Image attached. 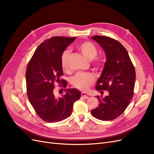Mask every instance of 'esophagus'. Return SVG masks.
<instances>
[{
	"instance_id": "34e87169",
	"label": "esophagus",
	"mask_w": 154,
	"mask_h": 154,
	"mask_svg": "<svg viewBox=\"0 0 154 154\" xmlns=\"http://www.w3.org/2000/svg\"><path fill=\"white\" fill-rule=\"evenodd\" d=\"M82 96L83 97V98H85V99H87L88 98V96L85 94V93H84V92H82Z\"/></svg>"
}]
</instances>
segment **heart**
Returning <instances> with one entry per match:
<instances>
[{
  "instance_id": "obj_1",
  "label": "heart",
  "mask_w": 154,
  "mask_h": 154,
  "mask_svg": "<svg viewBox=\"0 0 154 154\" xmlns=\"http://www.w3.org/2000/svg\"><path fill=\"white\" fill-rule=\"evenodd\" d=\"M77 48L88 60H92L95 58L97 54V50L95 45L90 42H83L79 44ZM70 54L71 53L69 50H66L63 51L62 54L61 64L63 69H66L67 67V62ZM100 62L99 59L96 60V63L97 64H100ZM94 80V78L92 74L89 73L79 72L72 78L71 84L78 89L86 91Z\"/></svg>"
}]
</instances>
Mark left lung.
<instances>
[{"mask_svg": "<svg viewBox=\"0 0 154 154\" xmlns=\"http://www.w3.org/2000/svg\"><path fill=\"white\" fill-rule=\"evenodd\" d=\"M91 38L103 49L106 62L96 88L103 94L97 96L100 104L91 110L94 118L102 121L113 120L127 109L134 95L136 71L128 51L118 41L108 36L96 35Z\"/></svg>", "mask_w": 154, "mask_h": 154, "instance_id": "left-lung-1", "label": "left lung"}]
</instances>
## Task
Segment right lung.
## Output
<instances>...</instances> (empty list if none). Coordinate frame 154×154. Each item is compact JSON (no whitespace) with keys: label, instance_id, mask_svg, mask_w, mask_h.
<instances>
[{"label":"right lung","instance_id":"obj_1","mask_svg":"<svg viewBox=\"0 0 154 154\" xmlns=\"http://www.w3.org/2000/svg\"><path fill=\"white\" fill-rule=\"evenodd\" d=\"M75 39L63 36L48 39L36 48L27 65V97L36 114L46 122H58L69 118L74 103L81 97L80 91L76 88H67L65 94L60 97L54 96L53 91L54 83H59L63 75L62 54ZM63 86L66 87V82Z\"/></svg>","mask_w":154,"mask_h":154}]
</instances>
